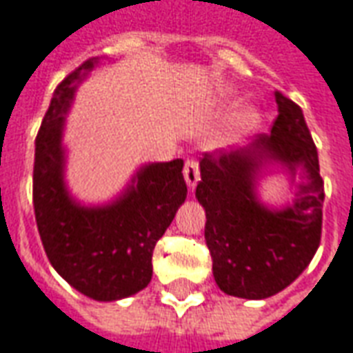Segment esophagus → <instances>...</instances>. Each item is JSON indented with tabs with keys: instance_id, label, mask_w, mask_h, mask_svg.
I'll use <instances>...</instances> for the list:
<instances>
[{
	"instance_id": "esophagus-1",
	"label": "esophagus",
	"mask_w": 353,
	"mask_h": 353,
	"mask_svg": "<svg viewBox=\"0 0 353 353\" xmlns=\"http://www.w3.org/2000/svg\"><path fill=\"white\" fill-rule=\"evenodd\" d=\"M184 181L188 184V188L194 190L196 188V184L200 181V163L196 161V159H188L186 165H184Z\"/></svg>"
}]
</instances>
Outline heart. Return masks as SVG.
<instances>
[{"instance_id": "b5f03b06", "label": "heart", "mask_w": 353, "mask_h": 353, "mask_svg": "<svg viewBox=\"0 0 353 353\" xmlns=\"http://www.w3.org/2000/svg\"><path fill=\"white\" fill-rule=\"evenodd\" d=\"M259 123H261L259 111L254 109V107H246V109L238 111L236 115L232 117V121H230V130H232L234 134H248V132L255 130V128L259 126Z\"/></svg>"}]
</instances>
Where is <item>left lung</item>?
Returning <instances> with one entry per match:
<instances>
[{"instance_id":"obj_1","label":"left lung","mask_w":353,"mask_h":353,"mask_svg":"<svg viewBox=\"0 0 353 353\" xmlns=\"http://www.w3.org/2000/svg\"><path fill=\"white\" fill-rule=\"evenodd\" d=\"M274 99L279 117L271 134L255 136L244 148L203 153L196 188L208 217L215 283L246 300H265L290 286L321 242L325 190L317 148L302 109L281 92ZM273 164L294 186V200L281 210L265 206L256 194L261 172Z\"/></svg>"}]
</instances>
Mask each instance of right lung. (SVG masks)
Here are the masks:
<instances>
[{
  "label": "right lung",
  "instance_id": "obj_1",
  "mask_svg": "<svg viewBox=\"0 0 353 353\" xmlns=\"http://www.w3.org/2000/svg\"><path fill=\"white\" fill-rule=\"evenodd\" d=\"M82 63L53 92L36 136L34 213L53 269L80 294L115 302L144 290L152 281V255L186 200L182 159L142 165L113 201L84 205L65 182V121L74 92L98 67Z\"/></svg>",
  "mask_w": 353,
  "mask_h": 353
}]
</instances>
